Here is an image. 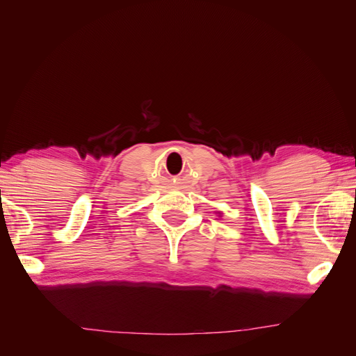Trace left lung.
<instances>
[{
	"label": "left lung",
	"mask_w": 356,
	"mask_h": 356,
	"mask_svg": "<svg viewBox=\"0 0 356 356\" xmlns=\"http://www.w3.org/2000/svg\"><path fill=\"white\" fill-rule=\"evenodd\" d=\"M218 213H220V215H218V217H221V212H218Z\"/></svg>",
	"instance_id": "left-lung-1"
}]
</instances>
